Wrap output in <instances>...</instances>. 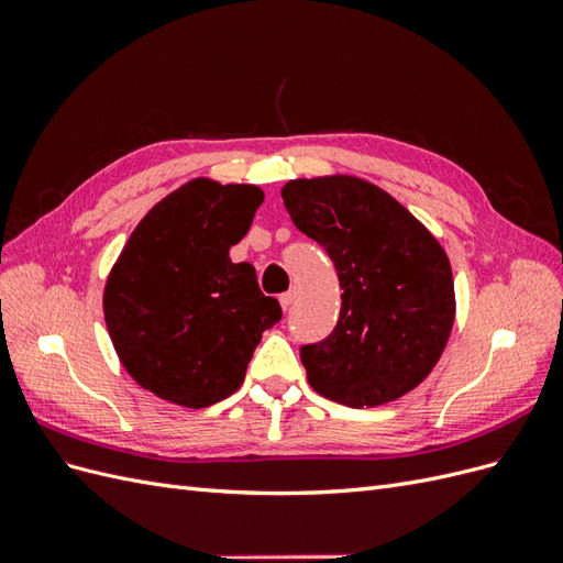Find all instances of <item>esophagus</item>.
I'll list each match as a JSON object with an SVG mask.
<instances>
[{"label": "esophagus", "instance_id": "1", "mask_svg": "<svg viewBox=\"0 0 563 563\" xmlns=\"http://www.w3.org/2000/svg\"><path fill=\"white\" fill-rule=\"evenodd\" d=\"M294 300H296V288H291V291H286V294H282V296H279V302H282V308H284V310L291 308Z\"/></svg>", "mask_w": 563, "mask_h": 563}]
</instances>
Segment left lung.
<instances>
[{
    "instance_id": "left-lung-1",
    "label": "left lung",
    "mask_w": 563,
    "mask_h": 563,
    "mask_svg": "<svg viewBox=\"0 0 563 563\" xmlns=\"http://www.w3.org/2000/svg\"><path fill=\"white\" fill-rule=\"evenodd\" d=\"M294 225L331 255L343 288L333 333L300 350L308 383L352 408L395 401L430 376L455 321L446 251L401 203L364 178L282 187Z\"/></svg>"
}]
</instances>
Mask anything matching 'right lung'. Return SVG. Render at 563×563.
Masks as SVG:
<instances>
[{
    "label": "right lung",
    "instance_id": "add662e5",
    "mask_svg": "<svg viewBox=\"0 0 563 563\" xmlns=\"http://www.w3.org/2000/svg\"><path fill=\"white\" fill-rule=\"evenodd\" d=\"M265 195L195 178L152 207L112 265L103 312L119 362L185 408L234 395L263 331L282 319L251 263H232Z\"/></svg>",
    "mask_w": 563,
    "mask_h": 563
}]
</instances>
